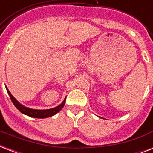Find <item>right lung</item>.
I'll return each instance as SVG.
<instances>
[{
  "label": "right lung",
  "mask_w": 153,
  "mask_h": 153,
  "mask_svg": "<svg viewBox=\"0 0 153 153\" xmlns=\"http://www.w3.org/2000/svg\"><path fill=\"white\" fill-rule=\"evenodd\" d=\"M6 90H7L8 95L10 97L11 101L13 102V105L16 107V109H19L22 114H25V115H27V116L29 117H35V118H45V117H49L55 115V114H57L58 112H59L62 109V107L64 106L65 102H66V99H64V101L59 105H58L55 108H52V109H44V110H41V109L40 110L39 109H29V108H27V107H25L24 105L20 104L14 98V97L11 94V93L9 92V91H8L7 87H6Z\"/></svg>",
  "instance_id": "1"
}]
</instances>
